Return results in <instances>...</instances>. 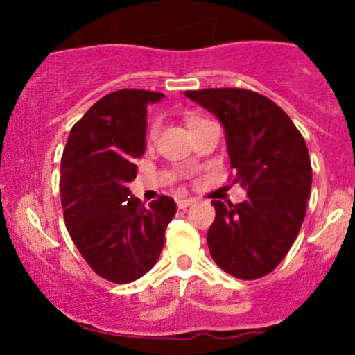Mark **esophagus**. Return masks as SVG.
I'll return each mask as SVG.
<instances>
[{"instance_id": "obj_1", "label": "esophagus", "mask_w": 355, "mask_h": 355, "mask_svg": "<svg viewBox=\"0 0 355 355\" xmlns=\"http://www.w3.org/2000/svg\"><path fill=\"white\" fill-rule=\"evenodd\" d=\"M191 204H194V199H191V198H182L177 200V206L180 207V209H185V207H189Z\"/></svg>"}]
</instances>
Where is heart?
Wrapping results in <instances>:
<instances>
[{"label": "heart", "instance_id": "heart-1", "mask_svg": "<svg viewBox=\"0 0 355 355\" xmlns=\"http://www.w3.org/2000/svg\"><path fill=\"white\" fill-rule=\"evenodd\" d=\"M199 120H202V118H191V120H189V125L194 123V121H199ZM157 130H159V123H157V121H155V123L151 125V128H149V137L155 139L156 135H157Z\"/></svg>", "mask_w": 355, "mask_h": 355}]
</instances>
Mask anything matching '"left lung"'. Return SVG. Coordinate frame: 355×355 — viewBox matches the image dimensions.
I'll use <instances>...</instances> for the list:
<instances>
[{
  "mask_svg": "<svg viewBox=\"0 0 355 355\" xmlns=\"http://www.w3.org/2000/svg\"><path fill=\"white\" fill-rule=\"evenodd\" d=\"M185 96L223 123L232 182L247 189L241 204L213 200L211 257L241 280L266 277L287 256L306 216L313 184L306 141L288 114L259 92L223 87Z\"/></svg>",
  "mask_w": 355,
  "mask_h": 355,
  "instance_id": "1",
  "label": "left lung"
}]
</instances>
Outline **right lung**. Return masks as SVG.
Wrapping results in <instances>:
<instances>
[{
  "instance_id": "add662e5",
  "label": "right lung",
  "mask_w": 355,
  "mask_h": 355,
  "mask_svg": "<svg viewBox=\"0 0 355 355\" xmlns=\"http://www.w3.org/2000/svg\"><path fill=\"white\" fill-rule=\"evenodd\" d=\"M161 92L120 89L71 127L62 156L63 216L89 266L113 284H130L156 264L177 204L159 196L146 207L130 194L144 155L148 105Z\"/></svg>"
}]
</instances>
